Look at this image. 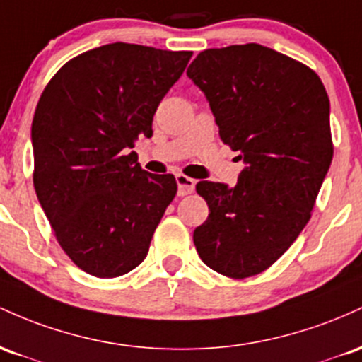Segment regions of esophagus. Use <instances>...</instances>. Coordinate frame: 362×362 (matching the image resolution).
Wrapping results in <instances>:
<instances>
[{"label":"esophagus","instance_id":"esophagus-1","mask_svg":"<svg viewBox=\"0 0 362 362\" xmlns=\"http://www.w3.org/2000/svg\"><path fill=\"white\" fill-rule=\"evenodd\" d=\"M176 182H177V194L180 197H186V194L193 193L194 189V180L185 176V174H176Z\"/></svg>","mask_w":362,"mask_h":362}]
</instances>
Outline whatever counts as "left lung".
<instances>
[{
    "label": "left lung",
    "mask_w": 362,
    "mask_h": 362,
    "mask_svg": "<svg viewBox=\"0 0 362 362\" xmlns=\"http://www.w3.org/2000/svg\"><path fill=\"white\" fill-rule=\"evenodd\" d=\"M186 75L205 93L222 141L245 162L234 188L197 185L210 214L194 229V246L226 277L262 274L301 234L330 169L327 90L303 63L255 42L203 51Z\"/></svg>",
    "instance_id": "1"
}]
</instances>
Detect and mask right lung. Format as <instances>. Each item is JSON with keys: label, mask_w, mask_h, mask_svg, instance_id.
<instances>
[{"label": "right lung", "mask_w": 362, "mask_h": 362, "mask_svg": "<svg viewBox=\"0 0 362 362\" xmlns=\"http://www.w3.org/2000/svg\"><path fill=\"white\" fill-rule=\"evenodd\" d=\"M193 52L115 42L68 61L32 121L34 188L64 253L112 279L136 269L177 185L138 164L162 97Z\"/></svg>", "instance_id": "1"}]
</instances>
